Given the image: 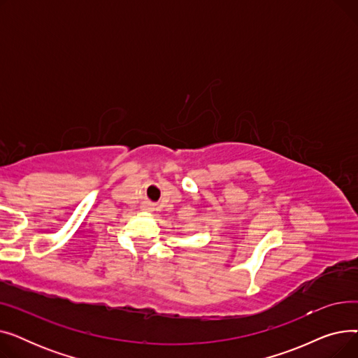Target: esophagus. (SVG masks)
<instances>
[{
	"mask_svg": "<svg viewBox=\"0 0 358 358\" xmlns=\"http://www.w3.org/2000/svg\"><path fill=\"white\" fill-rule=\"evenodd\" d=\"M148 209H149V208H148Z\"/></svg>",
	"mask_w": 358,
	"mask_h": 358,
	"instance_id": "1",
	"label": "esophagus"
}]
</instances>
